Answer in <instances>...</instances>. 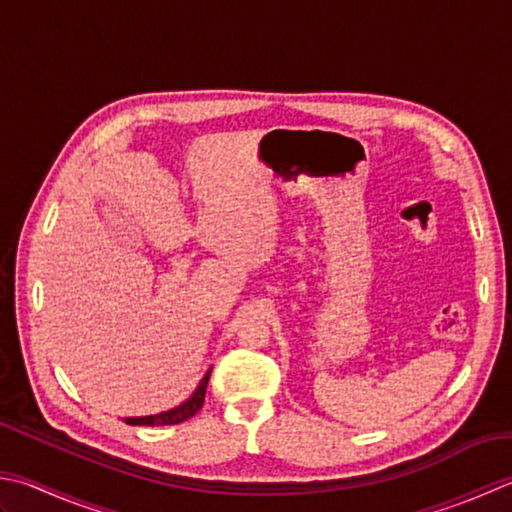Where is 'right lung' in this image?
Segmentation results:
<instances>
[{"label":"right lung","instance_id":"1","mask_svg":"<svg viewBox=\"0 0 512 512\" xmlns=\"http://www.w3.org/2000/svg\"><path fill=\"white\" fill-rule=\"evenodd\" d=\"M210 379V368L208 373L202 377V382L195 388V393L190 395L186 402H182L175 408L164 410V413L157 415H146V417H124V422L130 426H173V424H182L186 419L193 417L199 408L204 406V397H206V386Z\"/></svg>","mask_w":512,"mask_h":512}]
</instances>
